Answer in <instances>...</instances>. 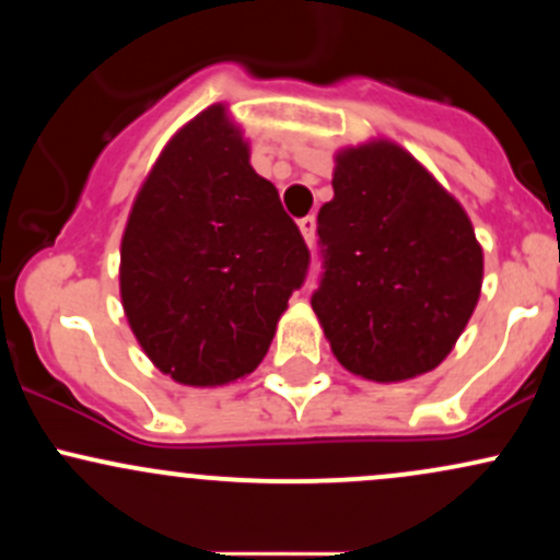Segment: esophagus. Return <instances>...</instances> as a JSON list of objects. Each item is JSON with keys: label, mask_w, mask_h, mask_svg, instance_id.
Wrapping results in <instances>:
<instances>
[{"label": "esophagus", "mask_w": 560, "mask_h": 560, "mask_svg": "<svg viewBox=\"0 0 560 560\" xmlns=\"http://www.w3.org/2000/svg\"><path fill=\"white\" fill-rule=\"evenodd\" d=\"M300 234H302V240H305L307 247H313V242H316V218H313V215L302 218Z\"/></svg>", "instance_id": "1"}]
</instances>
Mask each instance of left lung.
<instances>
[{"label":"left lung","instance_id":"1","mask_svg":"<svg viewBox=\"0 0 560 560\" xmlns=\"http://www.w3.org/2000/svg\"><path fill=\"white\" fill-rule=\"evenodd\" d=\"M318 210L324 279L311 305L334 358L371 382L429 374L479 302L485 255L471 218L389 139L334 155Z\"/></svg>","mask_w":560,"mask_h":560}]
</instances>
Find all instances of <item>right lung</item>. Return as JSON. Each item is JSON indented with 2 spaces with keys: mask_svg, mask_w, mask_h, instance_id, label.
I'll list each match as a JSON object with an SVG mask.
<instances>
[{
  "mask_svg": "<svg viewBox=\"0 0 560 560\" xmlns=\"http://www.w3.org/2000/svg\"><path fill=\"white\" fill-rule=\"evenodd\" d=\"M300 229L223 102L173 133L128 213L120 302L152 363L186 387L258 369L305 281Z\"/></svg>",
  "mask_w": 560,
  "mask_h": 560,
  "instance_id": "add662e5",
  "label": "right lung"
}]
</instances>
